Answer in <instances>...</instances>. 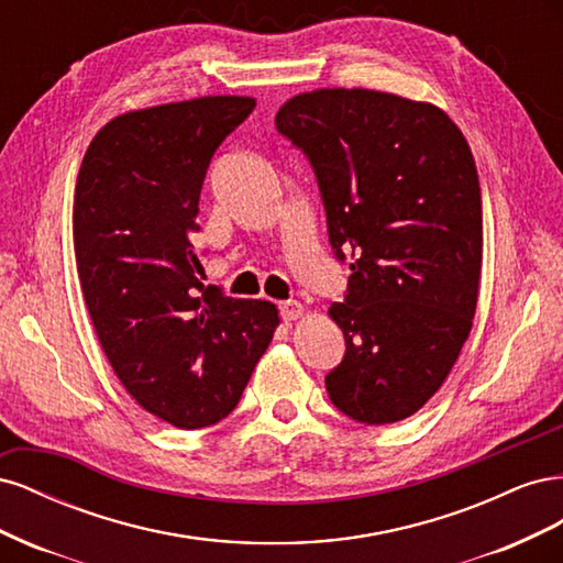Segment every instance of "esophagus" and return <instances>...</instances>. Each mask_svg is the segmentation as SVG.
Segmentation results:
<instances>
[{"label":"esophagus","mask_w":563,"mask_h":563,"mask_svg":"<svg viewBox=\"0 0 563 563\" xmlns=\"http://www.w3.org/2000/svg\"><path fill=\"white\" fill-rule=\"evenodd\" d=\"M302 312H305V308L298 300H286L279 305V314L284 321H294V319L302 317Z\"/></svg>","instance_id":"1"}]
</instances>
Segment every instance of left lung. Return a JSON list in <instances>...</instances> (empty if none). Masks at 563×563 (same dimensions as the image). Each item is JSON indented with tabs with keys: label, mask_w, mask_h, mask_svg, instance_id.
<instances>
[{
	"label": "left lung",
	"mask_w": 563,
	"mask_h": 563,
	"mask_svg": "<svg viewBox=\"0 0 563 563\" xmlns=\"http://www.w3.org/2000/svg\"><path fill=\"white\" fill-rule=\"evenodd\" d=\"M277 131L312 164L347 294L329 308L345 356L327 391L364 424L413 416L444 385L482 277V187L472 150L430 103L371 89L294 96Z\"/></svg>",
	"instance_id": "1"
}]
</instances>
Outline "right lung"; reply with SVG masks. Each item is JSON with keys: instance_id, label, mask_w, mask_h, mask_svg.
<instances>
[{"instance_id": "obj_1", "label": "right lung", "mask_w": 563, "mask_h": 563, "mask_svg": "<svg viewBox=\"0 0 563 563\" xmlns=\"http://www.w3.org/2000/svg\"><path fill=\"white\" fill-rule=\"evenodd\" d=\"M203 96L114 117L75 187V255L100 345L129 395L180 430L223 420L265 354L277 308L199 282V195L213 152L253 112Z\"/></svg>"}]
</instances>
